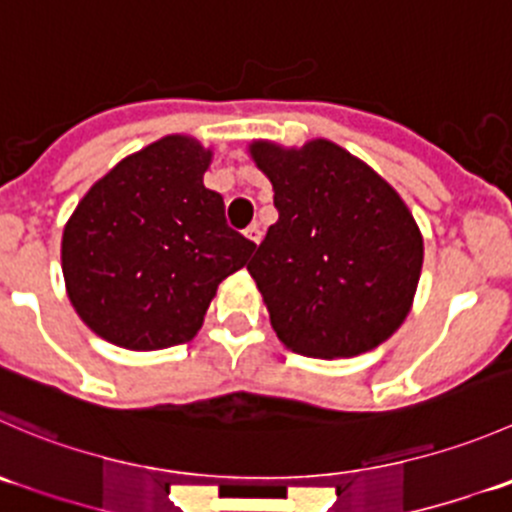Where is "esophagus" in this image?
<instances>
[{
  "mask_svg": "<svg viewBox=\"0 0 512 512\" xmlns=\"http://www.w3.org/2000/svg\"><path fill=\"white\" fill-rule=\"evenodd\" d=\"M245 237L252 242V245H260L262 230H260V227H257V225H250V227H247V230H245Z\"/></svg>",
  "mask_w": 512,
  "mask_h": 512,
  "instance_id": "esophagus-1",
  "label": "esophagus"
}]
</instances>
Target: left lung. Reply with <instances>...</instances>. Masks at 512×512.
<instances>
[{
	"mask_svg": "<svg viewBox=\"0 0 512 512\" xmlns=\"http://www.w3.org/2000/svg\"><path fill=\"white\" fill-rule=\"evenodd\" d=\"M250 157L280 217L247 270L282 345L335 360L388 340L423 270V235L403 197L330 140H255Z\"/></svg>",
	"mask_w": 512,
	"mask_h": 512,
	"instance_id": "obj_1",
	"label": "left lung"
}]
</instances>
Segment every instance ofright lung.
Masks as SVG:
<instances>
[{"label":"right lung","mask_w":512,"mask_h":512,"mask_svg":"<svg viewBox=\"0 0 512 512\" xmlns=\"http://www.w3.org/2000/svg\"><path fill=\"white\" fill-rule=\"evenodd\" d=\"M212 150L167 135L89 187L62 235L67 297L84 325L124 350L192 340L217 285L255 245L225 222L205 187Z\"/></svg>","instance_id":"add662e5"}]
</instances>
